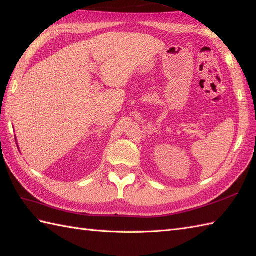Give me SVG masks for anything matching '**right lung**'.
I'll return each mask as SVG.
<instances>
[{
	"label": "right lung",
	"instance_id": "1",
	"mask_svg": "<svg viewBox=\"0 0 256 256\" xmlns=\"http://www.w3.org/2000/svg\"><path fill=\"white\" fill-rule=\"evenodd\" d=\"M15 140H16V138H15Z\"/></svg>",
	"mask_w": 256,
	"mask_h": 256
}]
</instances>
